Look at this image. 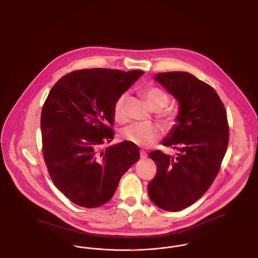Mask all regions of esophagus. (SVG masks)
<instances>
[{
    "label": "esophagus",
    "instance_id": "obj_1",
    "mask_svg": "<svg viewBox=\"0 0 258 258\" xmlns=\"http://www.w3.org/2000/svg\"><path fill=\"white\" fill-rule=\"evenodd\" d=\"M147 158V153L144 150L140 151V159L141 160H145Z\"/></svg>",
    "mask_w": 258,
    "mask_h": 258
}]
</instances>
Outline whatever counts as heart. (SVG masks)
Segmentation results:
<instances>
[{
	"label": "heart",
	"mask_w": 258,
	"mask_h": 258,
	"mask_svg": "<svg viewBox=\"0 0 258 258\" xmlns=\"http://www.w3.org/2000/svg\"><path fill=\"white\" fill-rule=\"evenodd\" d=\"M143 95L147 99L150 107L154 110H161L170 102L169 94L159 87H148L143 91ZM123 97L118 98L114 105V118L118 122L124 121L123 115ZM160 119L166 125L175 123V116L170 111H163L160 114ZM162 135L160 125L156 123H135L124 127L121 136L124 140L140 146L149 147L156 143Z\"/></svg>",
	"instance_id": "b5f03b06"
}]
</instances>
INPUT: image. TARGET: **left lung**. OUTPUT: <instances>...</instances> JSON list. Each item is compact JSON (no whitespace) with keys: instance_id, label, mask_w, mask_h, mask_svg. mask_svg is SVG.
<instances>
[{"instance_id":"left-lung-1","label":"left lung","mask_w":258,"mask_h":258,"mask_svg":"<svg viewBox=\"0 0 258 258\" xmlns=\"http://www.w3.org/2000/svg\"><path fill=\"white\" fill-rule=\"evenodd\" d=\"M156 80L180 103L178 123L163 141L178 153L175 158L160 150L149 154L157 175L148 194L158 207L176 212L192 205L213 184L227 150L229 125L217 92L192 74L161 73Z\"/></svg>"}]
</instances>
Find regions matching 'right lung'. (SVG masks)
I'll return each mask as SVG.
<instances>
[{"label": "right lung", "instance_id": "obj_1", "mask_svg": "<svg viewBox=\"0 0 258 258\" xmlns=\"http://www.w3.org/2000/svg\"><path fill=\"white\" fill-rule=\"evenodd\" d=\"M144 74L111 69L74 71L61 77L40 117L42 154L52 182L74 204L96 208L110 200L119 181L139 160V149L114 138V105Z\"/></svg>", "mask_w": 258, "mask_h": 258}]
</instances>
